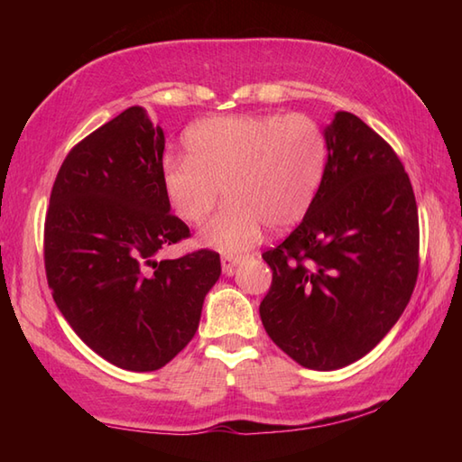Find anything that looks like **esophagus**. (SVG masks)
Segmentation results:
<instances>
[{"label": "esophagus", "instance_id": "esophagus-1", "mask_svg": "<svg viewBox=\"0 0 462 462\" xmlns=\"http://www.w3.org/2000/svg\"><path fill=\"white\" fill-rule=\"evenodd\" d=\"M240 260H242V256H232V254H224V256L220 258L222 270H224V272H232L234 268L238 266Z\"/></svg>", "mask_w": 462, "mask_h": 462}]
</instances>
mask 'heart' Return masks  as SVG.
Here are the masks:
<instances>
[{
  "mask_svg": "<svg viewBox=\"0 0 462 462\" xmlns=\"http://www.w3.org/2000/svg\"><path fill=\"white\" fill-rule=\"evenodd\" d=\"M186 151L189 159H164V192L184 222L202 224L224 190L228 204L200 234L206 246L222 252L248 250L266 224L272 230L298 224L328 162L326 133L303 113L214 116L192 126Z\"/></svg>",
  "mask_w": 462,
  "mask_h": 462,
  "instance_id": "heart-1",
  "label": "heart"
}]
</instances>
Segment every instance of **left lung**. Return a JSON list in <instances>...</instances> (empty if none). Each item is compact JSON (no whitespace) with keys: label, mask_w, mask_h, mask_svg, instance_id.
<instances>
[{"label":"left lung","mask_w":462,"mask_h":462,"mask_svg":"<svg viewBox=\"0 0 462 462\" xmlns=\"http://www.w3.org/2000/svg\"><path fill=\"white\" fill-rule=\"evenodd\" d=\"M323 133L316 199L262 254L272 286L260 318L293 361L333 371L367 356L405 311L419 273V214L403 162L371 126L339 111Z\"/></svg>","instance_id":"obj_1"}]
</instances>
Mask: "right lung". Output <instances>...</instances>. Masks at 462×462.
<instances>
[{"label":"right lung","mask_w":462,"mask_h":462,"mask_svg":"<svg viewBox=\"0 0 462 462\" xmlns=\"http://www.w3.org/2000/svg\"><path fill=\"white\" fill-rule=\"evenodd\" d=\"M164 133L129 106L69 151L49 199L47 283L69 326L113 365L156 371L199 329L220 256L156 262L190 236L162 186Z\"/></svg>","instance_id":"add662e5"}]
</instances>
